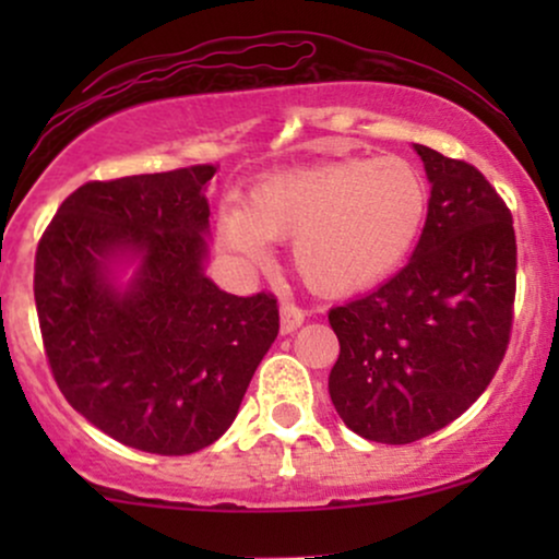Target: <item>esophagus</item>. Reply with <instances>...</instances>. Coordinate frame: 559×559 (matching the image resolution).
Segmentation results:
<instances>
[{
	"label": "esophagus",
	"mask_w": 559,
	"mask_h": 559,
	"mask_svg": "<svg viewBox=\"0 0 559 559\" xmlns=\"http://www.w3.org/2000/svg\"><path fill=\"white\" fill-rule=\"evenodd\" d=\"M305 316L307 312L301 310V307L294 305V301H284V305H281V333L297 331L299 325L305 323Z\"/></svg>",
	"instance_id": "1"
}]
</instances>
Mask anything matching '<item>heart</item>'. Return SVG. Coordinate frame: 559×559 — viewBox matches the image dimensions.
I'll return each mask as SVG.
<instances>
[{"instance_id": "heart-1", "label": "heart", "mask_w": 559, "mask_h": 559, "mask_svg": "<svg viewBox=\"0 0 559 559\" xmlns=\"http://www.w3.org/2000/svg\"><path fill=\"white\" fill-rule=\"evenodd\" d=\"M428 213V183L404 157L342 159L271 176L230 199L217 239L247 265L271 262V239L294 241V267L320 294H352L394 273Z\"/></svg>"}]
</instances>
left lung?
Returning <instances> with one entry per match:
<instances>
[{
    "instance_id": "1",
    "label": "left lung",
    "mask_w": 559,
    "mask_h": 559,
    "mask_svg": "<svg viewBox=\"0 0 559 559\" xmlns=\"http://www.w3.org/2000/svg\"><path fill=\"white\" fill-rule=\"evenodd\" d=\"M428 217L394 278L329 312L338 418L362 439L413 444L465 413L504 360L515 305L512 213L484 173L415 144Z\"/></svg>"
}]
</instances>
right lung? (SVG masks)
Listing matches in <instances>:
<instances>
[{
    "label": "right lung",
    "instance_id": "right-lung-1",
    "mask_svg": "<svg viewBox=\"0 0 559 559\" xmlns=\"http://www.w3.org/2000/svg\"><path fill=\"white\" fill-rule=\"evenodd\" d=\"M215 165L88 181L36 249L44 352L70 407L120 444L191 454L234 423L278 336L273 294L234 297L204 275ZM131 253L123 293L109 262Z\"/></svg>",
    "mask_w": 559,
    "mask_h": 559
}]
</instances>
